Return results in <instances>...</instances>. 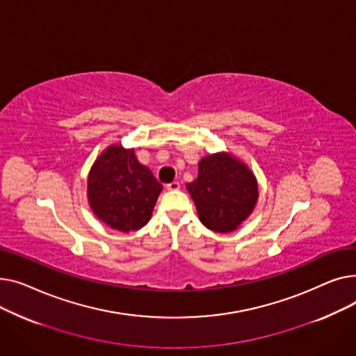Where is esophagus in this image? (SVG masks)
Instances as JSON below:
<instances>
[{"label": "esophagus", "mask_w": 356, "mask_h": 356, "mask_svg": "<svg viewBox=\"0 0 356 356\" xmlns=\"http://www.w3.org/2000/svg\"><path fill=\"white\" fill-rule=\"evenodd\" d=\"M167 191H170V192H176V191H179L180 189V183L179 181H172V183H168L167 186Z\"/></svg>", "instance_id": "esophagus-1"}]
</instances>
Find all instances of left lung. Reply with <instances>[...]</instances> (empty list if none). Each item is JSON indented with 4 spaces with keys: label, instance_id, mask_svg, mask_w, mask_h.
I'll list each match as a JSON object with an SVG mask.
<instances>
[{
    "label": "left lung",
    "instance_id": "obj_1",
    "mask_svg": "<svg viewBox=\"0 0 356 356\" xmlns=\"http://www.w3.org/2000/svg\"><path fill=\"white\" fill-rule=\"evenodd\" d=\"M199 220L213 232L236 231L258 202V181L251 168L231 153H215L199 161L196 180L186 184Z\"/></svg>",
    "mask_w": 356,
    "mask_h": 356
}]
</instances>
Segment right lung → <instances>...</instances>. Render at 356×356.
Here are the masks:
<instances>
[{
    "label": "right lung",
    "instance_id": "add662e5",
    "mask_svg": "<svg viewBox=\"0 0 356 356\" xmlns=\"http://www.w3.org/2000/svg\"><path fill=\"white\" fill-rule=\"evenodd\" d=\"M163 191L148 167L137 160L134 148L106 147L88 175V203L98 219L121 232L138 231L152 219Z\"/></svg>",
    "mask_w": 356,
    "mask_h": 356
}]
</instances>
